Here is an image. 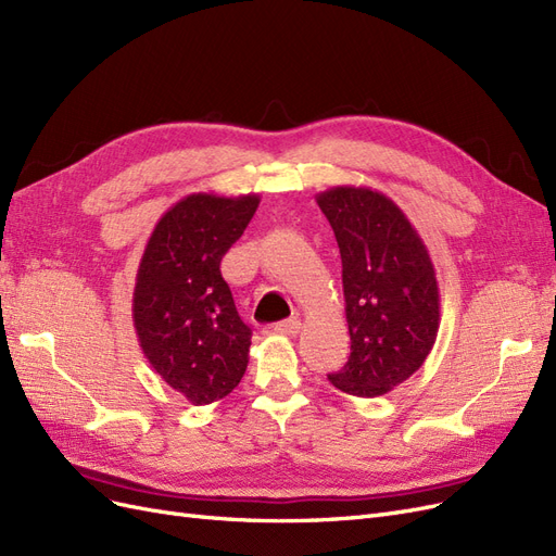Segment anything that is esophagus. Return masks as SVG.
<instances>
[{
	"label": "esophagus",
	"mask_w": 556,
	"mask_h": 556,
	"mask_svg": "<svg viewBox=\"0 0 556 556\" xmlns=\"http://www.w3.org/2000/svg\"><path fill=\"white\" fill-rule=\"evenodd\" d=\"M301 329V319L299 317H290V319H282L278 325L266 327V333H280V336H296Z\"/></svg>",
	"instance_id": "esophagus-1"
}]
</instances>
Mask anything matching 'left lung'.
<instances>
[{
	"instance_id": "1",
	"label": "left lung",
	"mask_w": 556,
	"mask_h": 556,
	"mask_svg": "<svg viewBox=\"0 0 556 556\" xmlns=\"http://www.w3.org/2000/svg\"><path fill=\"white\" fill-rule=\"evenodd\" d=\"M343 262L348 364L329 376L345 394L392 392L425 364L441 327V294L429 250L390 197L339 185L319 192Z\"/></svg>"
}]
</instances>
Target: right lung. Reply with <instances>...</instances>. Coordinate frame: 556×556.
<instances>
[{"instance_id":"right-lung-1","label":"right lung","mask_w":556,"mask_h":556,"mask_svg":"<svg viewBox=\"0 0 556 556\" xmlns=\"http://www.w3.org/2000/svg\"><path fill=\"white\" fill-rule=\"evenodd\" d=\"M260 194L197 192L166 211L146 243L131 319L146 359L194 406L225 399L248 368L250 327L220 274Z\"/></svg>"}]
</instances>
